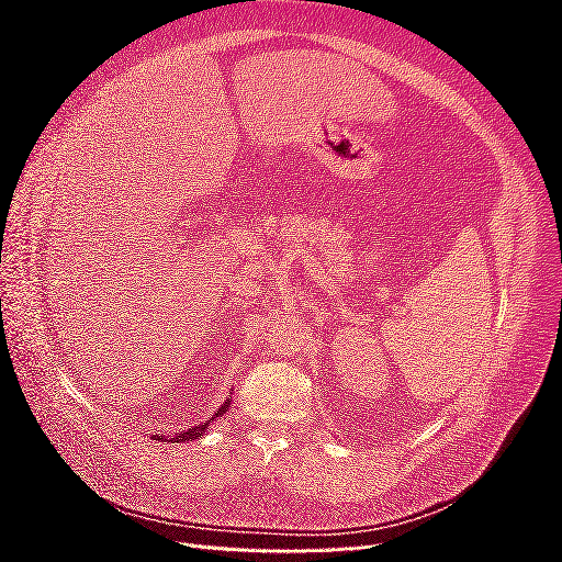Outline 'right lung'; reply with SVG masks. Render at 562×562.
Segmentation results:
<instances>
[{
    "instance_id": "right-lung-1",
    "label": "right lung",
    "mask_w": 562,
    "mask_h": 562,
    "mask_svg": "<svg viewBox=\"0 0 562 562\" xmlns=\"http://www.w3.org/2000/svg\"><path fill=\"white\" fill-rule=\"evenodd\" d=\"M229 411V398L225 401V405L223 407H217V413L211 417V419H206V422H203L201 424V427H194V429H190V431H184V434H180V436H176V438H171V440H168V443H178V440H196V438H201L203 434H206L209 431V427H211V422L215 419V417H223L225 413ZM155 440H164V436H155ZM164 443H166V440H164Z\"/></svg>"
}]
</instances>
